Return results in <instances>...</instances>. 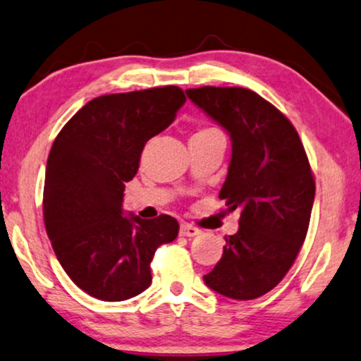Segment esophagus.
I'll use <instances>...</instances> for the list:
<instances>
[{
  "label": "esophagus",
  "instance_id": "obj_1",
  "mask_svg": "<svg viewBox=\"0 0 361 361\" xmlns=\"http://www.w3.org/2000/svg\"><path fill=\"white\" fill-rule=\"evenodd\" d=\"M199 233H200V230L194 225H190V224H182L180 225V236H195Z\"/></svg>",
  "mask_w": 361,
  "mask_h": 361
}]
</instances>
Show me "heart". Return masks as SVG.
I'll return each mask as SVG.
<instances>
[{
  "instance_id": "heart-1",
  "label": "heart",
  "mask_w": 361,
  "mask_h": 361,
  "mask_svg": "<svg viewBox=\"0 0 361 361\" xmlns=\"http://www.w3.org/2000/svg\"><path fill=\"white\" fill-rule=\"evenodd\" d=\"M215 133H220V131L215 130V128H210V126H202L192 136H209V135H215Z\"/></svg>"
}]
</instances>
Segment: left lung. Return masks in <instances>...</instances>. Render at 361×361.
I'll use <instances>...</instances> for the list:
<instances>
[{"instance_id":"left-lung-1","label":"left lung","mask_w":361,"mask_h":361,"mask_svg":"<svg viewBox=\"0 0 361 361\" xmlns=\"http://www.w3.org/2000/svg\"><path fill=\"white\" fill-rule=\"evenodd\" d=\"M187 97L231 137L228 176L220 190L240 228L225 236L224 255L204 276L215 293L251 300L278 286L307 235L315 180L300 137L288 118L241 87H200Z\"/></svg>"}]
</instances>
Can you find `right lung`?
<instances>
[{"mask_svg":"<svg viewBox=\"0 0 361 361\" xmlns=\"http://www.w3.org/2000/svg\"><path fill=\"white\" fill-rule=\"evenodd\" d=\"M185 95L176 85L93 98L66 123L51 147L44 184V225L59 263L100 300H126L151 284V261L179 224L125 216V182L142 147L176 120Z\"/></svg>","mask_w":361,"mask_h":361,"instance_id":"1","label":"right lung"}]
</instances>
